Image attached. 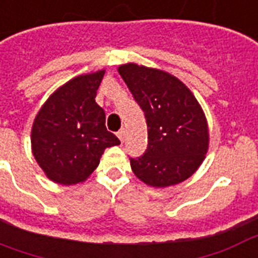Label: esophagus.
Instances as JSON below:
<instances>
[{
    "instance_id": "esophagus-1",
    "label": "esophagus",
    "mask_w": 258,
    "mask_h": 258,
    "mask_svg": "<svg viewBox=\"0 0 258 258\" xmlns=\"http://www.w3.org/2000/svg\"><path fill=\"white\" fill-rule=\"evenodd\" d=\"M117 137H119V139L121 142H124V138H125V130H119V131H117Z\"/></svg>"
}]
</instances>
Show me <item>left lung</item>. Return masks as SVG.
<instances>
[{"label": "left lung", "instance_id": "8db88e82", "mask_svg": "<svg viewBox=\"0 0 258 258\" xmlns=\"http://www.w3.org/2000/svg\"><path fill=\"white\" fill-rule=\"evenodd\" d=\"M119 74L145 112L148 149L130 158L135 176L153 187L186 180L205 158L209 145L204 110L192 93L168 72L128 62Z\"/></svg>", "mask_w": 258, "mask_h": 258}]
</instances>
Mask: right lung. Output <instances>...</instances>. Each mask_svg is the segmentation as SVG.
I'll return each mask as SVG.
<instances>
[{
    "label": "right lung",
    "mask_w": 258,
    "mask_h": 258,
    "mask_svg": "<svg viewBox=\"0 0 258 258\" xmlns=\"http://www.w3.org/2000/svg\"><path fill=\"white\" fill-rule=\"evenodd\" d=\"M105 71L76 76L47 98L34 120L32 154L53 182H85L106 148L120 145L105 127V112L95 102Z\"/></svg>",
    "instance_id": "right-lung-1"
}]
</instances>
